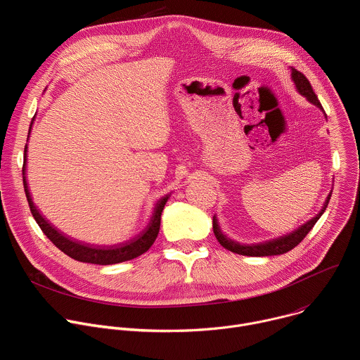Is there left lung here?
Returning <instances> with one entry per match:
<instances>
[{"instance_id":"obj_1","label":"left lung","mask_w":360,"mask_h":360,"mask_svg":"<svg viewBox=\"0 0 360 360\" xmlns=\"http://www.w3.org/2000/svg\"><path fill=\"white\" fill-rule=\"evenodd\" d=\"M290 77H292V81L296 86V91L304 96L307 101L311 102V104L316 105L321 111H323L321 102L316 96V94L314 92V88L311 85V82L307 81V78L299 72L297 70L292 68L290 67ZM325 114V111H323ZM332 196V192L328 195L325 203L322 210L319 211V214L316 217H314L312 219H309L307 222L302 224L299 228H296L295 231L283 235V236H278V238H274V239H269V240H264V242H259V243H239L236 240H232L231 238H228L222 231H221V226L218 224V218L214 217V221H212V226H214V233L218 239V242L228 250L233 252V253H238V255H245V256H272V255H282V253H286L289 252L290 249H293L307 233H309V231L314 228V225L318 222V219L322 217V214L326 211L328 208V203H329V199Z\"/></svg>"}]
</instances>
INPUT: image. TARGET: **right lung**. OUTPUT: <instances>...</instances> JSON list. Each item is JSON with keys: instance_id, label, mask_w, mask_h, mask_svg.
Here are the masks:
<instances>
[{"instance_id": "right-lung-1", "label": "right lung", "mask_w": 360, "mask_h": 360, "mask_svg": "<svg viewBox=\"0 0 360 360\" xmlns=\"http://www.w3.org/2000/svg\"><path fill=\"white\" fill-rule=\"evenodd\" d=\"M34 121V118H32ZM31 128H32V122L30 125V131H28V138L31 134ZM27 138V141H28ZM28 145H25L24 149V167H22V181H24V191H25V196L30 205V211L34 217V219L37 221L38 226L41 228V231L45 233V236L53 242L60 250H63L65 255H68L70 258L79 261V262H85V264H94V265H114V264H121L125 261H131L134 258H138L139 255L145 253L152 243L155 242L158 232H160V226H161V215L164 211L165 203L168 202L171 193L164 195L161 199L157 200L155 208H153L152 217L148 222V225L134 238L125 240V242H120L115 245H91V243H85V242H79L77 239H72L70 236H67L65 233H63L60 229H57L53 224H49L39 212V210L35 207L30 189H28V184H27V152H28Z\"/></svg>"}]
</instances>
